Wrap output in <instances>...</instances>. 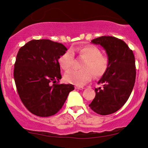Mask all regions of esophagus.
Wrapping results in <instances>:
<instances>
[{
	"instance_id": "1",
	"label": "esophagus",
	"mask_w": 148,
	"mask_h": 148,
	"mask_svg": "<svg viewBox=\"0 0 148 148\" xmlns=\"http://www.w3.org/2000/svg\"><path fill=\"white\" fill-rule=\"evenodd\" d=\"M75 88L77 89V90H84V87H82V86H75Z\"/></svg>"
}]
</instances>
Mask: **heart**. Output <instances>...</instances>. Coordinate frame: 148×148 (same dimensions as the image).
I'll list each match as a JSON object with an SVG mask.
<instances>
[{
  "label": "heart",
  "mask_w": 148,
  "mask_h": 148,
  "mask_svg": "<svg viewBox=\"0 0 148 148\" xmlns=\"http://www.w3.org/2000/svg\"><path fill=\"white\" fill-rule=\"evenodd\" d=\"M79 57L85 59L82 70H71L66 73L64 79L69 84L82 86L92 79L102 77L106 73L110 64V60L101 54V50L96 46L86 45L78 50ZM58 62L64 71L69 70L74 62V54L69 50L58 58Z\"/></svg>",
  "instance_id": "1"
}]
</instances>
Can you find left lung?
<instances>
[{
	"label": "left lung",
	"instance_id": "8db88e82",
	"mask_svg": "<svg viewBox=\"0 0 148 148\" xmlns=\"http://www.w3.org/2000/svg\"><path fill=\"white\" fill-rule=\"evenodd\" d=\"M91 42L104 48L110 64L98 82L103 87L95 88L96 96L89 106L97 114H110L126 103L132 92L136 77L135 56L127 44L117 38L101 36Z\"/></svg>",
	"mask_w": 148,
	"mask_h": 148
}]
</instances>
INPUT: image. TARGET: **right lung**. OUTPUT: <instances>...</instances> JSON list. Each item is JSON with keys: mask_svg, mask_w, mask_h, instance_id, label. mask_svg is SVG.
I'll use <instances>...</instances> for the list:
<instances>
[{"mask_svg": "<svg viewBox=\"0 0 148 148\" xmlns=\"http://www.w3.org/2000/svg\"><path fill=\"white\" fill-rule=\"evenodd\" d=\"M66 50L63 44L44 39L32 40L19 50L14 79L21 102L32 114H55L74 90L72 84H58L62 77L58 58Z\"/></svg>", "mask_w": 148, "mask_h": 148, "instance_id": "1", "label": "right lung"}]
</instances>
